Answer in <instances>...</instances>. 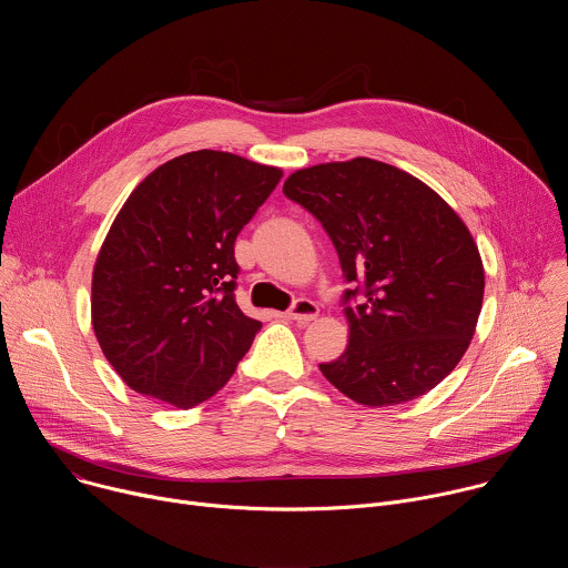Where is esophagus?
Returning a JSON list of instances; mask_svg holds the SVG:
<instances>
[{
    "label": "esophagus",
    "mask_w": 568,
    "mask_h": 568,
    "mask_svg": "<svg viewBox=\"0 0 568 568\" xmlns=\"http://www.w3.org/2000/svg\"><path fill=\"white\" fill-rule=\"evenodd\" d=\"M287 316L298 321V323H310V321H314L318 316V305L314 301H310V298H296L292 303V307L287 310Z\"/></svg>",
    "instance_id": "esophagus-1"
}]
</instances>
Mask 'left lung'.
<instances>
[{
    "instance_id": "obj_1",
    "label": "left lung",
    "mask_w": 568,
    "mask_h": 568,
    "mask_svg": "<svg viewBox=\"0 0 568 568\" xmlns=\"http://www.w3.org/2000/svg\"><path fill=\"white\" fill-rule=\"evenodd\" d=\"M283 193L331 235L353 290L351 339L326 379L366 407L416 399L465 355L483 303V263L463 220L427 184L382 161L318 164Z\"/></svg>"
}]
</instances>
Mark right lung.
<instances>
[{
	"label": "right lung",
	"instance_id": "right-lung-1",
	"mask_svg": "<svg viewBox=\"0 0 568 568\" xmlns=\"http://www.w3.org/2000/svg\"><path fill=\"white\" fill-rule=\"evenodd\" d=\"M283 173L220 150L150 173L97 258L92 323L121 379L178 409L215 395L263 323L235 303L233 245Z\"/></svg>",
	"mask_w": 568,
	"mask_h": 568
}]
</instances>
